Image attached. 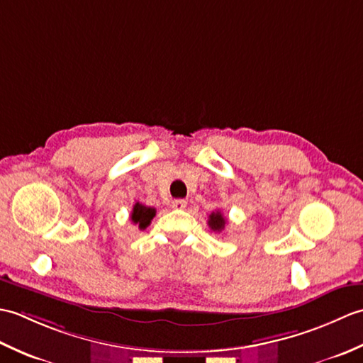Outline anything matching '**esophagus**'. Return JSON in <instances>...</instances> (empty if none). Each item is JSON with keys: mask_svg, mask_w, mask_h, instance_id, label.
I'll return each mask as SVG.
<instances>
[{"mask_svg": "<svg viewBox=\"0 0 363 363\" xmlns=\"http://www.w3.org/2000/svg\"><path fill=\"white\" fill-rule=\"evenodd\" d=\"M172 206H173V209L182 211V209H186V207H187V201H186V199H174Z\"/></svg>", "mask_w": 363, "mask_h": 363, "instance_id": "34e87169", "label": "esophagus"}]
</instances>
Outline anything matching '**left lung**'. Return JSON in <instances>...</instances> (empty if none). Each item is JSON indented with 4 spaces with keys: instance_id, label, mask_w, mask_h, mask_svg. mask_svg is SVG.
<instances>
[{
    "instance_id": "1",
    "label": "left lung",
    "mask_w": 363,
    "mask_h": 363,
    "mask_svg": "<svg viewBox=\"0 0 363 363\" xmlns=\"http://www.w3.org/2000/svg\"><path fill=\"white\" fill-rule=\"evenodd\" d=\"M207 225H209V228L213 230V233H221L226 226V218L223 217V213L220 211H215L209 215V221H207Z\"/></svg>"
}]
</instances>
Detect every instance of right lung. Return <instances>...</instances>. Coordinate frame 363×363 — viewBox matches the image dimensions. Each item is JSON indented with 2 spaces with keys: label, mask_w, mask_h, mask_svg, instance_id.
Masks as SVG:
<instances>
[{
  "label": "right lung",
  "mask_w": 363,
  "mask_h": 363,
  "mask_svg": "<svg viewBox=\"0 0 363 363\" xmlns=\"http://www.w3.org/2000/svg\"><path fill=\"white\" fill-rule=\"evenodd\" d=\"M154 217H156V209H154V207L143 206L140 203H135L133 207V212H130V220H133L134 225L138 226V229L148 228Z\"/></svg>",
  "instance_id": "right-lung-1"
}]
</instances>
